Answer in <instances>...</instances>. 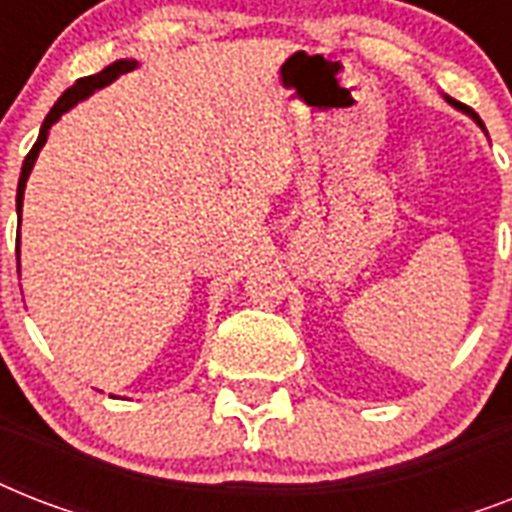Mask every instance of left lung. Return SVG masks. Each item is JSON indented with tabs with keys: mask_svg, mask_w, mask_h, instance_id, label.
<instances>
[{
	"mask_svg": "<svg viewBox=\"0 0 512 512\" xmlns=\"http://www.w3.org/2000/svg\"><path fill=\"white\" fill-rule=\"evenodd\" d=\"M446 103H449V106H454V108H457V111H462V114H468V116H470V119H473V122H476V124H478V127H481V130H484V132H486L484 122H481V119H478V116H476V111H470V108H468V106H462V103H457V100H454V98H446Z\"/></svg>",
	"mask_w": 512,
	"mask_h": 512,
	"instance_id": "obj_1",
	"label": "left lung"
}]
</instances>
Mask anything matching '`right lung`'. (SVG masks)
Listing matches in <instances>:
<instances>
[{
	"instance_id": "1",
	"label": "right lung",
	"mask_w": 512,
	"mask_h": 512,
	"mask_svg": "<svg viewBox=\"0 0 512 512\" xmlns=\"http://www.w3.org/2000/svg\"><path fill=\"white\" fill-rule=\"evenodd\" d=\"M140 63L135 58H122V60H114L111 66H106L100 74H92V76H84V79H79V82L74 84V87H68L63 95L58 98V103L50 108V114H47V119L42 122V130H39V138H36L34 148L28 151L26 162H23V170H20V180H18V199H15V207H18V215L23 212V193H26V180L28 175H31V170H34V162L36 156H39V151H42V146L47 143V135H50V127L55 122H58L60 116L66 114V111H71V108L79 103V100L90 98L92 92L103 90V87H108L111 82H116L119 76L127 74V71H135ZM20 241V239H18ZM18 268H20V244H18Z\"/></svg>"
}]
</instances>
